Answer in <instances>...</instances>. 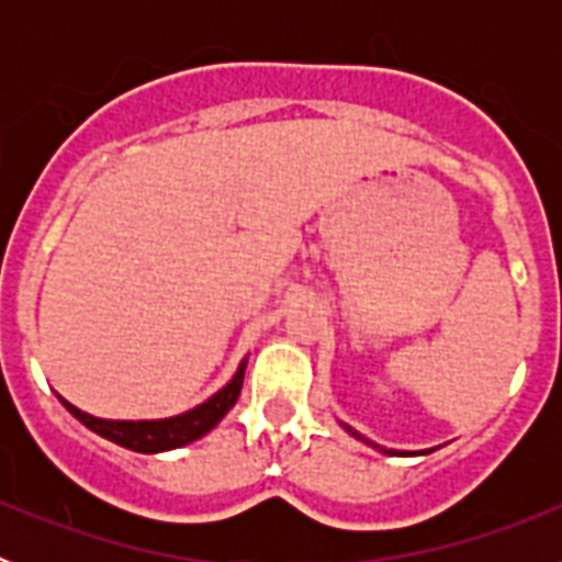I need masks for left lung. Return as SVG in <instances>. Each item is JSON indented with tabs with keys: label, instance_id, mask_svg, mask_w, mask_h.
I'll use <instances>...</instances> for the list:
<instances>
[{
	"label": "left lung",
	"instance_id": "obj_1",
	"mask_svg": "<svg viewBox=\"0 0 562 562\" xmlns=\"http://www.w3.org/2000/svg\"><path fill=\"white\" fill-rule=\"evenodd\" d=\"M346 430H349V434H351V436H357V439H362V436H360V434H357V430H351V428H349V425H346ZM362 441H366V439H362ZM369 445H371V441H369ZM374 448H376V445H374ZM382 453H389V456H402V453H394V450H382Z\"/></svg>",
	"mask_w": 562,
	"mask_h": 562
}]
</instances>
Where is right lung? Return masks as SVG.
<instances>
[{
  "instance_id": "1",
  "label": "right lung",
  "mask_w": 562,
  "mask_h": 562,
  "mask_svg": "<svg viewBox=\"0 0 562 562\" xmlns=\"http://www.w3.org/2000/svg\"><path fill=\"white\" fill-rule=\"evenodd\" d=\"M245 369L247 360H241L238 371L233 374V380L227 382L220 394H213L211 400L196 405L193 411H186L180 416H171V419H148V422H114V419H98V416H89L83 411H78L76 405H69L67 400H61L64 408L76 416L81 425H87L89 430H95L103 439L121 445V448L134 450V453H162V450L182 448L188 441H196L200 436H205L207 430H213L222 422V416L236 405L238 394H241V382H245Z\"/></svg>"
}]
</instances>
